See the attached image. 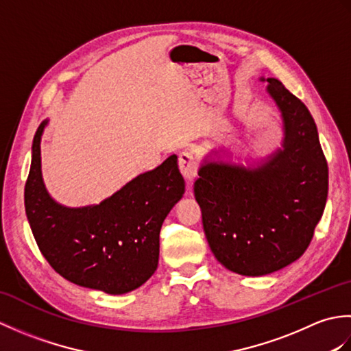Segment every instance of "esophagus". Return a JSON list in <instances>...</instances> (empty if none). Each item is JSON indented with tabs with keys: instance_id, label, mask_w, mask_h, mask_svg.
<instances>
[{
	"instance_id": "34e87169",
	"label": "esophagus",
	"mask_w": 351,
	"mask_h": 351,
	"mask_svg": "<svg viewBox=\"0 0 351 351\" xmlns=\"http://www.w3.org/2000/svg\"><path fill=\"white\" fill-rule=\"evenodd\" d=\"M180 170L182 176L187 181H193L197 176L199 162L196 156L190 152H181L180 154Z\"/></svg>"
}]
</instances>
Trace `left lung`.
I'll list each match as a JSON object with an SVG mask.
<instances>
[{"instance_id":"1","label":"left lung","mask_w":351,"mask_h":351,"mask_svg":"<svg viewBox=\"0 0 351 351\" xmlns=\"http://www.w3.org/2000/svg\"><path fill=\"white\" fill-rule=\"evenodd\" d=\"M267 83L282 116V149L256 167L205 161L195 182L214 256L243 276L270 274L303 255L329 189V169L309 110L279 80Z\"/></svg>"}]
</instances>
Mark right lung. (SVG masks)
Instances as JSON below:
<instances>
[{
  "label": "right lung",
  "mask_w": 351,
  "mask_h": 351,
  "mask_svg": "<svg viewBox=\"0 0 351 351\" xmlns=\"http://www.w3.org/2000/svg\"><path fill=\"white\" fill-rule=\"evenodd\" d=\"M36 131L25 184L27 219L42 255L66 280L125 294L143 285L158 267L164 219L185 191L178 156L134 178L98 205L68 208L45 189L40 140Z\"/></svg>",
  "instance_id": "add662e5"
}]
</instances>
